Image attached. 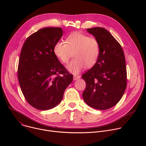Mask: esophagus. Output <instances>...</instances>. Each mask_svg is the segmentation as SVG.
I'll return each instance as SVG.
<instances>
[{"label":"esophagus","instance_id":"esophagus-1","mask_svg":"<svg viewBox=\"0 0 146 146\" xmlns=\"http://www.w3.org/2000/svg\"><path fill=\"white\" fill-rule=\"evenodd\" d=\"M80 78V76H73V80L76 81V80H77V79H78V78Z\"/></svg>","mask_w":146,"mask_h":146}]
</instances>
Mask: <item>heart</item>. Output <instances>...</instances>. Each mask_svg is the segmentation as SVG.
<instances>
[{"instance_id": "heart-1", "label": "heart", "mask_w": 146, "mask_h": 146, "mask_svg": "<svg viewBox=\"0 0 146 146\" xmlns=\"http://www.w3.org/2000/svg\"><path fill=\"white\" fill-rule=\"evenodd\" d=\"M53 51L62 64H66L72 52L74 51V59L68 64L66 69L70 73L77 74L86 66L91 68L96 63L100 54V46L98 40L95 37L74 32L69 35L65 41L56 42Z\"/></svg>"}]
</instances>
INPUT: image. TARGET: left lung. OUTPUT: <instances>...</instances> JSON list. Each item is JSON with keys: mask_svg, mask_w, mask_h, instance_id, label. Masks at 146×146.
<instances>
[{"mask_svg": "<svg viewBox=\"0 0 146 146\" xmlns=\"http://www.w3.org/2000/svg\"><path fill=\"white\" fill-rule=\"evenodd\" d=\"M98 41L100 54L94 66L82 76L86 82L82 97L95 109H109L120 100L127 87L125 58L122 47L106 29H87Z\"/></svg>", "mask_w": 146, "mask_h": 146, "instance_id": "left-lung-1", "label": "left lung"}]
</instances>
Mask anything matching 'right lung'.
Wrapping results in <instances>:
<instances>
[{"label": "right lung", "instance_id": "1", "mask_svg": "<svg viewBox=\"0 0 146 146\" xmlns=\"http://www.w3.org/2000/svg\"><path fill=\"white\" fill-rule=\"evenodd\" d=\"M63 33L59 27L39 29L27 38L21 51L19 84L27 101L38 110L56 106L73 79L53 51Z\"/></svg>", "mask_w": 146, "mask_h": 146}]
</instances>
